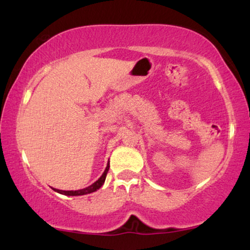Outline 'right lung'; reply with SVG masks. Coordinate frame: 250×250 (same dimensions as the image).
Returning a JSON list of instances; mask_svg holds the SVG:
<instances>
[{"label":"right lung","mask_w":250,"mask_h":250,"mask_svg":"<svg viewBox=\"0 0 250 250\" xmlns=\"http://www.w3.org/2000/svg\"><path fill=\"white\" fill-rule=\"evenodd\" d=\"M109 163L107 167H105L104 172L102 175L100 176V179L98 181H95L93 184H91L90 187L85 188V189H82V190H77V191H63V190H58V189H53L56 192L58 193H61V194H64V196H83V194H87V193H92L94 192V191H97L98 189H100V188L104 186V180H105V176H107V173L109 170Z\"/></svg>","instance_id":"1"}]
</instances>
